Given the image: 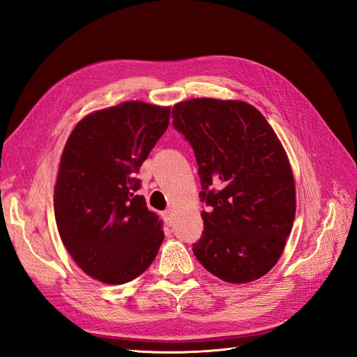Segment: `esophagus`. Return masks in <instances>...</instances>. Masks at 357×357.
I'll use <instances>...</instances> for the list:
<instances>
[{"label":"esophagus","instance_id":"obj_1","mask_svg":"<svg viewBox=\"0 0 357 357\" xmlns=\"http://www.w3.org/2000/svg\"><path fill=\"white\" fill-rule=\"evenodd\" d=\"M163 220H165V222H166V225H172L174 224V211H166V212H163Z\"/></svg>","mask_w":357,"mask_h":357}]
</instances>
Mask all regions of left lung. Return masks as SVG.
Instances as JSON below:
<instances>
[{"mask_svg":"<svg viewBox=\"0 0 357 357\" xmlns=\"http://www.w3.org/2000/svg\"><path fill=\"white\" fill-rule=\"evenodd\" d=\"M174 126L199 165L204 231L192 252L224 282L266 275L283 254L295 220L289 158L262 114L243 100L194 98L178 102Z\"/></svg>","mask_w":357,"mask_h":357,"instance_id":"left-lung-1","label":"left lung"}]
</instances>
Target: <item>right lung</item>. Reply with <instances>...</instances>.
<instances>
[{
	"instance_id": "right-lung-1",
	"label": "right lung",
	"mask_w": 357,
	"mask_h": 357,
	"mask_svg": "<svg viewBox=\"0 0 357 357\" xmlns=\"http://www.w3.org/2000/svg\"><path fill=\"white\" fill-rule=\"evenodd\" d=\"M170 107L129 100L87 114L65 144L54 185L57 231L77 266L107 284L128 283L157 257L163 222L135 178L166 132Z\"/></svg>"
}]
</instances>
